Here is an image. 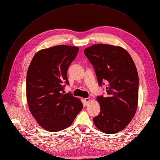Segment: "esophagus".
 <instances>
[{"label":"esophagus","instance_id":"34e87169","mask_svg":"<svg viewBox=\"0 0 160 160\" xmlns=\"http://www.w3.org/2000/svg\"><path fill=\"white\" fill-rule=\"evenodd\" d=\"M84 100H85V101L86 102V103H87V102L90 100V98H87L84 99Z\"/></svg>","mask_w":160,"mask_h":160}]
</instances>
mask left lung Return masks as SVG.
<instances>
[{
  "mask_svg": "<svg viewBox=\"0 0 160 160\" xmlns=\"http://www.w3.org/2000/svg\"><path fill=\"white\" fill-rule=\"evenodd\" d=\"M84 54L94 68L100 86L107 84V96H100L99 115L94 118L96 127L114 134L125 128L134 117L138 103L139 77L128 52L119 46L96 44Z\"/></svg>",
  "mask_w": 160,
  "mask_h": 160,
  "instance_id": "obj_1",
  "label": "left lung"
}]
</instances>
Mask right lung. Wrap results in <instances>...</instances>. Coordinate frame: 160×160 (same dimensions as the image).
Listing matches in <instances>:
<instances>
[{"instance_id": "right-lung-1", "label": "right lung", "mask_w": 160, "mask_h": 160, "mask_svg": "<svg viewBox=\"0 0 160 160\" xmlns=\"http://www.w3.org/2000/svg\"><path fill=\"white\" fill-rule=\"evenodd\" d=\"M78 48L56 46L39 51L33 56L27 75V99L30 111L45 130L56 132L72 125L83 108L79 99L68 92L67 71Z\"/></svg>"}]
</instances>
